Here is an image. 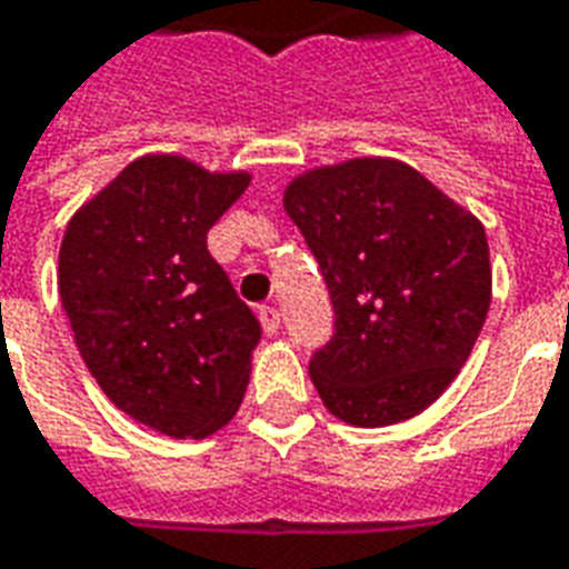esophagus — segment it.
<instances>
[{
  "label": "esophagus",
  "mask_w": 569,
  "mask_h": 569,
  "mask_svg": "<svg viewBox=\"0 0 569 569\" xmlns=\"http://www.w3.org/2000/svg\"><path fill=\"white\" fill-rule=\"evenodd\" d=\"M259 320L264 335H277V329H280V310L264 305V308H259Z\"/></svg>",
  "instance_id": "obj_1"
}]
</instances>
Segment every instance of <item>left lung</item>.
I'll list each match as a JSON object with an SVG mask.
<instances>
[{"mask_svg":"<svg viewBox=\"0 0 569 569\" xmlns=\"http://www.w3.org/2000/svg\"><path fill=\"white\" fill-rule=\"evenodd\" d=\"M329 286L335 335L310 359L350 427L420 415L460 375L490 308L485 224L393 158L313 167L283 191Z\"/></svg>","mask_w":569,"mask_h":569,"instance_id":"8db88e82","label":"left lung"}]
</instances>
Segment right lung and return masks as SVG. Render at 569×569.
Here are the masks:
<instances>
[{
	"label": "right lung",
	"mask_w": 569,
	"mask_h": 569,
	"mask_svg": "<svg viewBox=\"0 0 569 569\" xmlns=\"http://www.w3.org/2000/svg\"><path fill=\"white\" fill-rule=\"evenodd\" d=\"M249 186L182 154H142L81 203L57 286L84 366L124 415L173 439L234 418L261 329L207 249Z\"/></svg>",
	"instance_id": "1"
}]
</instances>
